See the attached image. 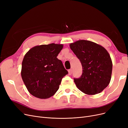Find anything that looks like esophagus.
Masks as SVG:
<instances>
[{"mask_svg": "<svg viewBox=\"0 0 128 128\" xmlns=\"http://www.w3.org/2000/svg\"><path fill=\"white\" fill-rule=\"evenodd\" d=\"M68 74H69L70 75H72V70H68Z\"/></svg>", "mask_w": 128, "mask_h": 128, "instance_id": "34e87169", "label": "esophagus"}]
</instances>
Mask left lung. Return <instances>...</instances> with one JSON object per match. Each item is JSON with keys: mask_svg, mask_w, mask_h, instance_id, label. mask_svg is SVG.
<instances>
[{"mask_svg": "<svg viewBox=\"0 0 128 128\" xmlns=\"http://www.w3.org/2000/svg\"><path fill=\"white\" fill-rule=\"evenodd\" d=\"M70 46L82 68L80 77L74 78L77 87L88 95L102 92L112 78V63L108 51L99 44L85 40L72 43Z\"/></svg>", "mask_w": 128, "mask_h": 128, "instance_id": "left-lung-1", "label": "left lung"}]
</instances>
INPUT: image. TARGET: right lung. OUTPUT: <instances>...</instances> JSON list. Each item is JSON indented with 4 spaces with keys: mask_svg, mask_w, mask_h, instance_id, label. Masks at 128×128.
I'll list each match as a JSON object with an SVG mask.
<instances>
[{
    "mask_svg": "<svg viewBox=\"0 0 128 128\" xmlns=\"http://www.w3.org/2000/svg\"><path fill=\"white\" fill-rule=\"evenodd\" d=\"M63 44L51 43L33 47L24 55L21 75L32 95L47 99L58 90L64 76L68 74L57 58Z\"/></svg>",
    "mask_w": 128,
    "mask_h": 128,
    "instance_id": "obj_1",
    "label": "right lung"
}]
</instances>
